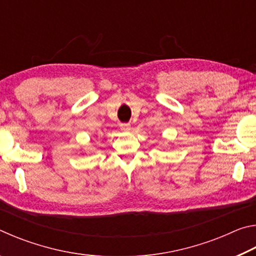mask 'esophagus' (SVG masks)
I'll use <instances>...</instances> for the list:
<instances>
[{
  "label": "esophagus",
  "instance_id": "1",
  "mask_svg": "<svg viewBox=\"0 0 256 256\" xmlns=\"http://www.w3.org/2000/svg\"><path fill=\"white\" fill-rule=\"evenodd\" d=\"M120 130H122V131H130V130H131V125H130V124H120Z\"/></svg>",
  "mask_w": 256,
  "mask_h": 256
}]
</instances>
